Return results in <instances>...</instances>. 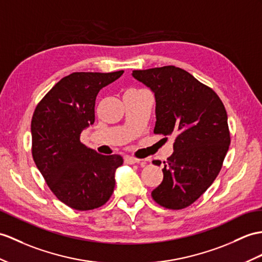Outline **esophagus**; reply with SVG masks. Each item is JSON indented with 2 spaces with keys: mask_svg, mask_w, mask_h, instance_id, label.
Masks as SVG:
<instances>
[{
  "mask_svg": "<svg viewBox=\"0 0 262 262\" xmlns=\"http://www.w3.org/2000/svg\"><path fill=\"white\" fill-rule=\"evenodd\" d=\"M139 162H140V160L137 158H133L130 156L124 157V163H126V164H135V163H139Z\"/></svg>",
  "mask_w": 262,
  "mask_h": 262,
  "instance_id": "34e87169",
  "label": "esophagus"
}]
</instances>
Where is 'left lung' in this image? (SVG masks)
Segmentation results:
<instances>
[{
	"label": "left lung",
	"instance_id": "obj_1",
	"mask_svg": "<svg viewBox=\"0 0 262 262\" xmlns=\"http://www.w3.org/2000/svg\"><path fill=\"white\" fill-rule=\"evenodd\" d=\"M132 76L155 93V133L176 137L163 180L151 195L167 209L187 208L211 186L228 152L225 105L212 89L180 68L136 70Z\"/></svg>",
	"mask_w": 262,
	"mask_h": 262
}]
</instances>
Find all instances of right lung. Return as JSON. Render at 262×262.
<instances>
[{
  "label": "right lung",
  "instance_id": "1",
  "mask_svg": "<svg viewBox=\"0 0 262 262\" xmlns=\"http://www.w3.org/2000/svg\"><path fill=\"white\" fill-rule=\"evenodd\" d=\"M123 71L74 72L61 79L37 104L31 122L32 155L57 199L85 211L103 206L116 186L121 156H102L80 141L94 123L95 99L101 89Z\"/></svg>",
  "mask_w": 262,
  "mask_h": 262
}]
</instances>
